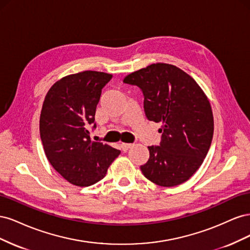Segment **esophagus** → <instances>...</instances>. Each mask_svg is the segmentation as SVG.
<instances>
[{
  "instance_id": "1",
  "label": "esophagus",
  "mask_w": 250,
  "mask_h": 250,
  "mask_svg": "<svg viewBox=\"0 0 250 250\" xmlns=\"http://www.w3.org/2000/svg\"><path fill=\"white\" fill-rule=\"evenodd\" d=\"M132 147V144H127V143H122L121 144V148H122L123 151H127L129 148Z\"/></svg>"
}]
</instances>
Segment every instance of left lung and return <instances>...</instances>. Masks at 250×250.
Segmentation results:
<instances>
[{
  "label": "left lung",
  "instance_id": "left-lung-1",
  "mask_svg": "<svg viewBox=\"0 0 250 250\" xmlns=\"http://www.w3.org/2000/svg\"><path fill=\"white\" fill-rule=\"evenodd\" d=\"M123 82L139 86L148 120L162 123L160 146H149V160L141 166L147 179L175 187L199 169L210 147L214 117L209 101L190 75L168 63L135 71Z\"/></svg>",
  "mask_w": 250,
  "mask_h": 250
}]
</instances>
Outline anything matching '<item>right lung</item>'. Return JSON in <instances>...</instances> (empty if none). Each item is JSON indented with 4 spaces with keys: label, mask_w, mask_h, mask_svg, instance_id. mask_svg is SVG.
Masks as SVG:
<instances>
[{
    "label": "right lung",
    "mask_w": 250,
    "mask_h": 250,
    "mask_svg": "<svg viewBox=\"0 0 250 250\" xmlns=\"http://www.w3.org/2000/svg\"><path fill=\"white\" fill-rule=\"evenodd\" d=\"M111 74L84 71L56 81L44 98L40 132L48 161L70 184L88 187L104 178L121 153L107 144L92 142L95 113Z\"/></svg>",
    "instance_id": "add662e5"
}]
</instances>
